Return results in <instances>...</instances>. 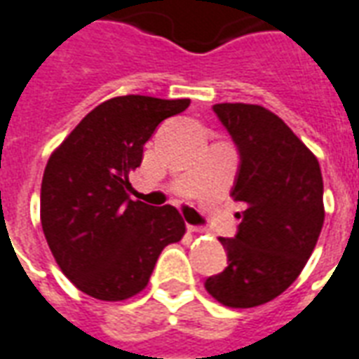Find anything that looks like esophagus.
I'll list each match as a JSON object with an SVG mask.
<instances>
[{
    "label": "esophagus",
    "mask_w": 359,
    "mask_h": 359,
    "mask_svg": "<svg viewBox=\"0 0 359 359\" xmlns=\"http://www.w3.org/2000/svg\"><path fill=\"white\" fill-rule=\"evenodd\" d=\"M187 230H189V232H193V233H197V232H205V230H203V228H197V226H187Z\"/></svg>",
    "instance_id": "1"
}]
</instances>
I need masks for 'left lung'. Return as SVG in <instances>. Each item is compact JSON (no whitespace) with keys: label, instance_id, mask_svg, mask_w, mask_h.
<instances>
[{"label":"left lung","instance_id":"left-lung-1","mask_svg":"<svg viewBox=\"0 0 359 359\" xmlns=\"http://www.w3.org/2000/svg\"><path fill=\"white\" fill-rule=\"evenodd\" d=\"M240 151L233 201L245 205L236 238H220L228 266L205 288L226 307L263 306L304 271L319 240L325 207L315 154L276 114L257 104H215Z\"/></svg>","mask_w":359,"mask_h":359}]
</instances>
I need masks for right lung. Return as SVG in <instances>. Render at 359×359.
I'll use <instances>...</instances> for the list:
<instances>
[{"instance_id": "obj_1", "label": "right lung", "mask_w": 359, "mask_h": 359, "mask_svg": "<svg viewBox=\"0 0 359 359\" xmlns=\"http://www.w3.org/2000/svg\"><path fill=\"white\" fill-rule=\"evenodd\" d=\"M187 98L116 96L81 119L48 160L40 222L62 273L81 292L121 302L147 288L162 249L184 238L177 208L129 199L143 147Z\"/></svg>"}]
</instances>
